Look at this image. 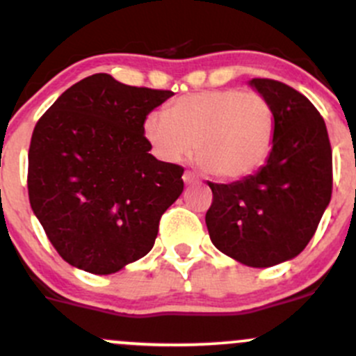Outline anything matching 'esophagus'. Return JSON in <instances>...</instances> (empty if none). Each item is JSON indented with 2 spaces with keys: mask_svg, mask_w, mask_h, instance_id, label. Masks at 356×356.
<instances>
[{
  "mask_svg": "<svg viewBox=\"0 0 356 356\" xmlns=\"http://www.w3.org/2000/svg\"><path fill=\"white\" fill-rule=\"evenodd\" d=\"M182 181H184L186 184H195V182H198V177H196L193 172H184V175H182Z\"/></svg>",
  "mask_w": 356,
  "mask_h": 356,
  "instance_id": "obj_1",
  "label": "esophagus"
}]
</instances>
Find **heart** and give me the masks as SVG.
<instances>
[{
    "instance_id": "heart-1",
    "label": "heart",
    "mask_w": 356,
    "mask_h": 356,
    "mask_svg": "<svg viewBox=\"0 0 356 356\" xmlns=\"http://www.w3.org/2000/svg\"><path fill=\"white\" fill-rule=\"evenodd\" d=\"M143 134L160 160L179 163L195 148L198 163L225 181L248 177L272 152L275 115L261 95L211 89L184 95L145 118Z\"/></svg>"
}]
</instances>
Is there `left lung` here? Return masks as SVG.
I'll return each mask as SVG.
<instances>
[{
	"label": "left lung",
	"instance_id": "left-lung-1",
	"mask_svg": "<svg viewBox=\"0 0 356 356\" xmlns=\"http://www.w3.org/2000/svg\"><path fill=\"white\" fill-rule=\"evenodd\" d=\"M250 86L275 115L272 152L257 174L231 184L208 182L211 243L239 264L272 267L298 257L331 201L332 152L324 118L301 92L272 79Z\"/></svg>",
	"mask_w": 356,
	"mask_h": 356
}]
</instances>
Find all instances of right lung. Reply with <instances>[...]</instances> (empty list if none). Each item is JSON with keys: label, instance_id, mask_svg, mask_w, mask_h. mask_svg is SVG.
<instances>
[{"label": "right lung", "instance_id": "obj_1", "mask_svg": "<svg viewBox=\"0 0 356 356\" xmlns=\"http://www.w3.org/2000/svg\"><path fill=\"white\" fill-rule=\"evenodd\" d=\"M172 91L95 74L39 118L29 148V201L60 257L108 275L149 253L184 168L156 160L143 124Z\"/></svg>", "mask_w": 356, "mask_h": 356}]
</instances>
